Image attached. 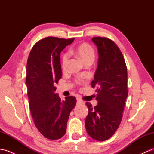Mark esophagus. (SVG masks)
Here are the masks:
<instances>
[{"label": "esophagus", "instance_id": "1", "mask_svg": "<svg viewBox=\"0 0 154 154\" xmlns=\"http://www.w3.org/2000/svg\"><path fill=\"white\" fill-rule=\"evenodd\" d=\"M77 104H84L85 103L83 102V101L82 100H81L80 99H77Z\"/></svg>", "mask_w": 154, "mask_h": 154}]
</instances>
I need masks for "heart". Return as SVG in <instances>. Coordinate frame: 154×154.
I'll list each match as a JSON object with an SVG mask.
<instances>
[{"label":"heart","instance_id":"1","mask_svg":"<svg viewBox=\"0 0 154 154\" xmlns=\"http://www.w3.org/2000/svg\"><path fill=\"white\" fill-rule=\"evenodd\" d=\"M73 53L76 54L79 56L83 63L85 64L88 62H93L95 57V51L94 48L87 43H83L77 45L71 50ZM69 57V53H65L62 57L61 64L65 67L66 65Z\"/></svg>","mask_w":154,"mask_h":154}]
</instances>
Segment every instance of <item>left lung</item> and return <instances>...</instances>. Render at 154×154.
Wrapping results in <instances>:
<instances>
[{"label": "left lung", "mask_w": 154, "mask_h": 154, "mask_svg": "<svg viewBox=\"0 0 154 154\" xmlns=\"http://www.w3.org/2000/svg\"><path fill=\"white\" fill-rule=\"evenodd\" d=\"M99 61L91 83L97 87V105L87 103L89 113L85 120L86 130L91 138L104 141L112 136L122 119L124 104L128 94L127 67L122 52L109 38L94 37Z\"/></svg>", "instance_id": "8db88e82"}]
</instances>
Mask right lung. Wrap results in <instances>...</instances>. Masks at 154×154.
I'll use <instances>...</instances> for the list:
<instances>
[{
	"instance_id": "add662e5",
	"label": "right lung",
	"mask_w": 154,
	"mask_h": 154,
	"mask_svg": "<svg viewBox=\"0 0 154 154\" xmlns=\"http://www.w3.org/2000/svg\"><path fill=\"white\" fill-rule=\"evenodd\" d=\"M73 40L45 38L35 44L28 59L26 85L31 114L39 132L50 140L65 135L69 116L77 102L73 96L61 100L55 93V85L62 77L60 53Z\"/></svg>"
}]
</instances>
